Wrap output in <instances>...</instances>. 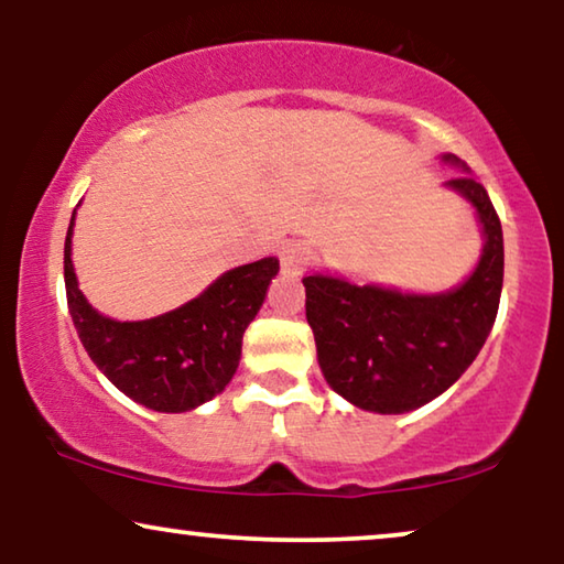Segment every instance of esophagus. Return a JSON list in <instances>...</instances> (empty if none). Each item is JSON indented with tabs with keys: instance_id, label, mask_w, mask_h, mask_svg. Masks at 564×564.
Instances as JSON below:
<instances>
[{
	"instance_id": "34e87169",
	"label": "esophagus",
	"mask_w": 564,
	"mask_h": 564,
	"mask_svg": "<svg viewBox=\"0 0 564 564\" xmlns=\"http://www.w3.org/2000/svg\"><path fill=\"white\" fill-rule=\"evenodd\" d=\"M313 253L305 243H288L280 249V264L288 274H300L303 269L311 264Z\"/></svg>"
}]
</instances>
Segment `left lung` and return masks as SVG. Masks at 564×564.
Here are the masks:
<instances>
[{"instance_id": "8db88e82", "label": "left lung", "mask_w": 564, "mask_h": 564, "mask_svg": "<svg viewBox=\"0 0 564 564\" xmlns=\"http://www.w3.org/2000/svg\"><path fill=\"white\" fill-rule=\"evenodd\" d=\"M449 187L477 207L485 230L480 264L459 290L403 295L336 276H303L323 377L365 411L405 413L442 395L473 365L496 323L503 288L500 218L469 174L454 176Z\"/></svg>"}]
</instances>
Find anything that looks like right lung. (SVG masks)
Returning <instances> with one entry per match:
<instances>
[{
	"mask_svg": "<svg viewBox=\"0 0 564 564\" xmlns=\"http://www.w3.org/2000/svg\"><path fill=\"white\" fill-rule=\"evenodd\" d=\"M72 226L64 246L66 303L91 361L120 392L151 411L182 413L226 390L241 359L243 330L264 303L280 261L267 257L230 269L203 295L151 321L99 315L76 284Z\"/></svg>",
	"mask_w": 564,
	"mask_h": 564,
	"instance_id": "right-lung-1",
	"label": "right lung"
}]
</instances>
